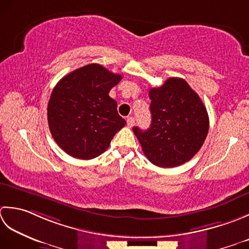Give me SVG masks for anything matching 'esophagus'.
<instances>
[{"label": "esophagus", "mask_w": 249, "mask_h": 249, "mask_svg": "<svg viewBox=\"0 0 249 249\" xmlns=\"http://www.w3.org/2000/svg\"><path fill=\"white\" fill-rule=\"evenodd\" d=\"M134 124H135V119L133 117L126 118V124H128V126H130V128H132V126L134 125Z\"/></svg>", "instance_id": "34e87169"}]
</instances>
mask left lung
Returning a JSON list of instances; mask_svg holds the SVG:
<instances>
[{"label": "left lung", "instance_id": "8db88e82", "mask_svg": "<svg viewBox=\"0 0 249 249\" xmlns=\"http://www.w3.org/2000/svg\"><path fill=\"white\" fill-rule=\"evenodd\" d=\"M151 124L133 132L144 155L160 167L186 163L200 150L209 133V115L200 96L185 79L171 77L149 90Z\"/></svg>", "mask_w": 249, "mask_h": 249}]
</instances>
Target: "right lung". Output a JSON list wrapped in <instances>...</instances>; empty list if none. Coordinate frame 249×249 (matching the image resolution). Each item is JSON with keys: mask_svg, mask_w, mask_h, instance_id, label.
Instances as JSON below:
<instances>
[{"mask_svg": "<svg viewBox=\"0 0 249 249\" xmlns=\"http://www.w3.org/2000/svg\"><path fill=\"white\" fill-rule=\"evenodd\" d=\"M123 76L100 64L85 65L65 75L50 95L47 118L55 143L68 155L90 160L108 148L125 120L108 95Z\"/></svg>", "mask_w": 249, "mask_h": 249, "instance_id": "1", "label": "right lung"}]
</instances>
